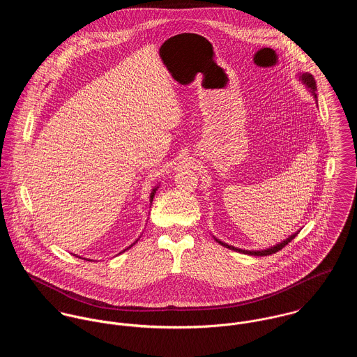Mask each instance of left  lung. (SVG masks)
Segmentation results:
<instances>
[{
    "label": "left lung",
    "instance_id": "8db88e82",
    "mask_svg": "<svg viewBox=\"0 0 357 357\" xmlns=\"http://www.w3.org/2000/svg\"><path fill=\"white\" fill-rule=\"evenodd\" d=\"M298 81H301V82L305 85L307 92L313 96L314 102L317 104V95H316V91H317V89H316V82H314L313 77H312L309 73H300V74H298ZM297 234H298V231L294 232V234H291V235H290L289 238H286L284 241H282V242H279V243H276V245H273V246H271V248H268V249H262V250H245V249H239V248L231 246V245H228V243H225V242L217 239L215 236H213V238H214L215 242H218L221 246H224V248H227V249H229V250H234V252H238V253H242V255H257V257L259 255V257H261V255H273V253L282 250L286 245H289V242H291V241L297 236Z\"/></svg>",
    "mask_w": 357,
    "mask_h": 357
}]
</instances>
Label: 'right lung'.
<instances>
[{"mask_svg": "<svg viewBox=\"0 0 357 357\" xmlns=\"http://www.w3.org/2000/svg\"><path fill=\"white\" fill-rule=\"evenodd\" d=\"M158 188H159V185H155V187L153 188V191H151V194H150V204H153V197H155V194H156ZM137 241H139V239H137ZM137 241H135V243H137ZM135 243H132V245H130L128 249H130V248H132ZM128 249H125V250H128ZM125 250H123V252H125ZM123 252H121V253H123ZM121 253H119V255H121ZM75 255V257H79V255ZM79 258H82V257H79ZM82 259H88V258H82ZM88 261H92V259H88Z\"/></svg>", "mask_w": 357, "mask_h": 357, "instance_id": "add662e5", "label": "right lung"}]
</instances>
